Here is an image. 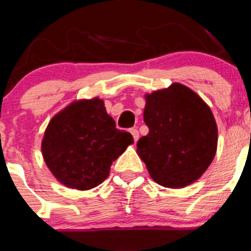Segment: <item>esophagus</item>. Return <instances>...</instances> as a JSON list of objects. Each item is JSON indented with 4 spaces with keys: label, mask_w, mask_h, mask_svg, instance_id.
Instances as JSON below:
<instances>
[{
    "label": "esophagus",
    "mask_w": 251,
    "mask_h": 251,
    "mask_svg": "<svg viewBox=\"0 0 251 251\" xmlns=\"http://www.w3.org/2000/svg\"><path fill=\"white\" fill-rule=\"evenodd\" d=\"M130 133H132V136H133V139H134V142L138 141V138H139L138 129H137V128H132V129H130Z\"/></svg>",
    "instance_id": "obj_1"
}]
</instances>
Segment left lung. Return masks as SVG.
Returning a JSON list of instances; mask_svg holds the SVG:
<instances>
[{"label":"left lung","instance_id":"8db88e82","mask_svg":"<svg viewBox=\"0 0 251 251\" xmlns=\"http://www.w3.org/2000/svg\"><path fill=\"white\" fill-rule=\"evenodd\" d=\"M143 119L150 132L137 142V153L153 181L182 188L200 178L217 148L210 106L194 90L174 83L146 95Z\"/></svg>","mask_w":251,"mask_h":251}]
</instances>
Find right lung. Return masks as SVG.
<instances>
[{"label":"right lung","instance_id":"add662e5","mask_svg":"<svg viewBox=\"0 0 251 251\" xmlns=\"http://www.w3.org/2000/svg\"><path fill=\"white\" fill-rule=\"evenodd\" d=\"M133 143L130 133L115 128L99 98L75 100L49 123L41 151L60 183L90 190L109 176L110 166Z\"/></svg>","mask_w":251,"mask_h":251}]
</instances>
